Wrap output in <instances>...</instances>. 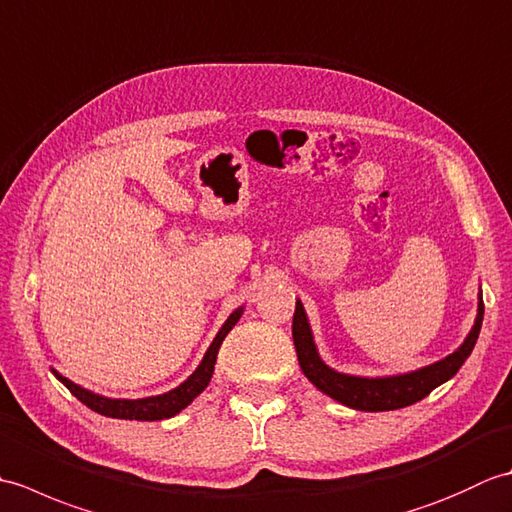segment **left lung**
Masks as SVG:
<instances>
[{
  "label": "left lung",
  "instance_id": "left-lung-1",
  "mask_svg": "<svg viewBox=\"0 0 512 512\" xmlns=\"http://www.w3.org/2000/svg\"><path fill=\"white\" fill-rule=\"evenodd\" d=\"M482 319L484 301L480 295L475 325L458 350L449 354L447 358H442L438 363L416 369V372L383 378L341 374L325 365L317 352V345H314L310 323L301 301H297L295 317H292V339H295V350L303 374H306L310 383L319 391H323V394H328L336 402H341V405L358 411H391L413 405V402L429 396L438 385L447 383L449 378L458 374V369L464 365L466 358L471 356L477 336H480Z\"/></svg>",
  "mask_w": 512,
  "mask_h": 512
}]
</instances>
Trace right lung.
I'll return each mask as SVG.
<instances>
[{
	"mask_svg": "<svg viewBox=\"0 0 512 512\" xmlns=\"http://www.w3.org/2000/svg\"><path fill=\"white\" fill-rule=\"evenodd\" d=\"M244 308H237L231 317L226 319V323L217 332V336L213 339V343L206 350L202 363L198 365V369L184 380L182 385H178L176 389L167 391V394L160 396H149V398H138V400H125V398H105L94 394V391L83 389L81 385L72 383L70 378L61 376L57 369H52V374L57 376L61 383L70 389V394L79 398L85 407H90L92 411L101 413V416L107 418H121V420H162V418H171L180 413L184 407H189L191 402L198 398L202 391L206 389V385L211 383L213 369H215V358L217 352H220V345L226 339V334L233 330V325L242 317Z\"/></svg>",
	"mask_w": 512,
	"mask_h": 512,
	"instance_id": "add662e5",
	"label": "right lung"
}]
</instances>
